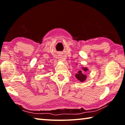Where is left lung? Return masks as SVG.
<instances>
[{"instance_id":"8db88e82","label":"left lung","mask_w":125,"mask_h":125,"mask_svg":"<svg viewBox=\"0 0 125 125\" xmlns=\"http://www.w3.org/2000/svg\"><path fill=\"white\" fill-rule=\"evenodd\" d=\"M84 72H87V69L84 68L83 69ZM76 78H77V79L79 80L80 82H84V80L86 79V78H87V76L84 74V72H82V71H79L78 72V74L75 75Z\"/></svg>"}]
</instances>
